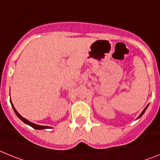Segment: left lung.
I'll return each mask as SVG.
<instances>
[{"mask_svg":"<svg viewBox=\"0 0 160 160\" xmlns=\"http://www.w3.org/2000/svg\"><path fill=\"white\" fill-rule=\"evenodd\" d=\"M147 106H148V105H147ZM147 107H146L145 109H143V111H142V113H141V114H140V115H139V117H138V118H140V117H141V116H142V115L143 114V113H144V112H145V111H146V109H147Z\"/></svg>","mask_w":160,"mask_h":160,"instance_id":"8db88e82","label":"left lung"}]
</instances>
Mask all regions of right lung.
I'll return each instance as SVG.
<instances>
[{"instance_id": "add662e5", "label": "right lung", "mask_w": 160, "mask_h": 160, "mask_svg": "<svg viewBox=\"0 0 160 160\" xmlns=\"http://www.w3.org/2000/svg\"><path fill=\"white\" fill-rule=\"evenodd\" d=\"M11 105H12V103H11ZM12 107H13V111H14V113H16L17 116L19 118H20L21 120L22 121V122H25V123H26V124H27V125H29V126H31V127H33V128H34V129H36V130H42V129H49V128H51V127H50V126H39V125H36V124H34V123H32V122H30V121L26 120V118H23V117L21 116V115L19 114L18 113V111H17L16 109H15L14 106H13V105H12Z\"/></svg>"}]
</instances>
